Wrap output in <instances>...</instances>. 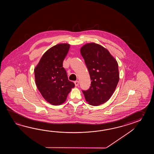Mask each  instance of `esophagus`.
Here are the masks:
<instances>
[{"label":"esophagus","mask_w":154,"mask_h":154,"mask_svg":"<svg viewBox=\"0 0 154 154\" xmlns=\"http://www.w3.org/2000/svg\"><path fill=\"white\" fill-rule=\"evenodd\" d=\"M74 84H75V86H79L78 81H76V82H74Z\"/></svg>","instance_id":"obj_1"}]
</instances>
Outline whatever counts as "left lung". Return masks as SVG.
<instances>
[{
    "label": "left lung",
    "instance_id": "left-lung-1",
    "mask_svg": "<svg viewBox=\"0 0 154 154\" xmlns=\"http://www.w3.org/2000/svg\"><path fill=\"white\" fill-rule=\"evenodd\" d=\"M80 52L91 81L88 90H82L85 100L92 106L102 105L111 98L118 84V63L107 49L95 43L84 45Z\"/></svg>",
    "mask_w": 154,
    "mask_h": 154
}]
</instances>
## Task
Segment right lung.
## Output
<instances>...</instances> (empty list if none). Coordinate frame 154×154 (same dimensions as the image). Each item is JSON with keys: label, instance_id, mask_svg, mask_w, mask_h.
<instances>
[{"label": "right lung", "instance_id": "right-lung-1", "mask_svg": "<svg viewBox=\"0 0 154 154\" xmlns=\"http://www.w3.org/2000/svg\"><path fill=\"white\" fill-rule=\"evenodd\" d=\"M70 45L60 43L44 53L34 69L36 86L46 101L51 105H60L75 84L69 81L63 62Z\"/></svg>", "mask_w": 154, "mask_h": 154}]
</instances>
